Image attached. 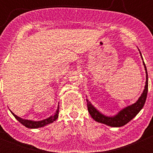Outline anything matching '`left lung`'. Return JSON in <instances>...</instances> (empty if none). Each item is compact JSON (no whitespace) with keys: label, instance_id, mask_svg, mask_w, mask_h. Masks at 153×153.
I'll use <instances>...</instances> for the list:
<instances>
[{"label":"left lung","instance_id":"1","mask_svg":"<svg viewBox=\"0 0 153 153\" xmlns=\"http://www.w3.org/2000/svg\"><path fill=\"white\" fill-rule=\"evenodd\" d=\"M140 54L141 53L140 52ZM141 58L143 59L142 56ZM143 65H144L145 70H146V85H145L144 89H143V93L138 98V101L135 103V104H132L130 106H126V108L123 109L122 110L120 111L116 115L113 117H108L105 116L101 112H98L93 106L91 104V103L86 99V102H87V108L88 111H89V114L92 116V118L95 120V121L99 123H102V124H106L108 126H113V127H120V126H124L125 124H127L128 122L131 121L133 118L136 116L137 114L141 111L142 109L143 105L146 101V96H147V92H148V75L147 71H146V67L145 65L144 62H143Z\"/></svg>","mask_w":153,"mask_h":153}]
</instances>
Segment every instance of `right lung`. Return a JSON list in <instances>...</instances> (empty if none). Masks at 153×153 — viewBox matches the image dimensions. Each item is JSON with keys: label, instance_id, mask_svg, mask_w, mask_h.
Returning <instances> with one entry per match:
<instances>
[{"label": "right lung", "instance_id": "add662e5", "mask_svg": "<svg viewBox=\"0 0 153 153\" xmlns=\"http://www.w3.org/2000/svg\"><path fill=\"white\" fill-rule=\"evenodd\" d=\"M58 112H59V105H58V109H57L56 112H55V113L53 115H52V116H50L49 118H47V119L42 120V121H30V120L23 119V118H20V117L15 115V114H14L13 112L11 111V112H12V115L15 116V118H16V119L18 120L20 123H21V124H22L24 126H25L26 127L30 128V129H35V128L42 127V126H45V125L52 123L53 121H55L57 118H58Z\"/></svg>", "mask_w": 153, "mask_h": 153}]
</instances>
